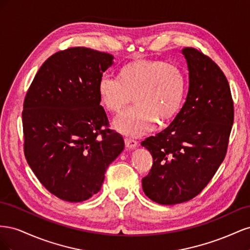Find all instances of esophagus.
Instances as JSON below:
<instances>
[{"label":"esophagus","mask_w":250,"mask_h":250,"mask_svg":"<svg viewBox=\"0 0 250 250\" xmlns=\"http://www.w3.org/2000/svg\"><path fill=\"white\" fill-rule=\"evenodd\" d=\"M125 146H126L128 149H134V148L138 147V142L134 141V140L126 138V139H125Z\"/></svg>","instance_id":"34e87169"}]
</instances>
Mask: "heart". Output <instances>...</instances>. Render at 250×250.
Masks as SVG:
<instances>
[{
	"label": "heart",
	"mask_w": 250,
	"mask_h": 250,
	"mask_svg": "<svg viewBox=\"0 0 250 250\" xmlns=\"http://www.w3.org/2000/svg\"><path fill=\"white\" fill-rule=\"evenodd\" d=\"M187 89L179 66L157 59H138L121 67L118 77L103 75L97 93L103 107L111 113L122 111L132 99L134 106L113 123L119 132L140 137L165 125L175 117Z\"/></svg>",
	"instance_id": "obj_1"
}]
</instances>
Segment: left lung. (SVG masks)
I'll list each match as a JSON object with an SVG mask.
<instances>
[{"label": "left lung", "mask_w": 250, "mask_h": 250, "mask_svg": "<svg viewBox=\"0 0 250 250\" xmlns=\"http://www.w3.org/2000/svg\"><path fill=\"white\" fill-rule=\"evenodd\" d=\"M188 70V90L173 122L142 142L153 165L142 179L146 196L171 206L191 200L222 164L233 123V103L225 75L194 48L181 50Z\"/></svg>", "instance_id": "1"}]
</instances>
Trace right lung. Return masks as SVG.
<instances>
[{
	"instance_id": "obj_1",
	"label": "right lung",
	"mask_w": 250,
	"mask_h": 250,
	"mask_svg": "<svg viewBox=\"0 0 250 250\" xmlns=\"http://www.w3.org/2000/svg\"><path fill=\"white\" fill-rule=\"evenodd\" d=\"M113 63L108 53L77 47L49 57L30 85L22 110L30 168L56 197L84 201L100 191L105 171L124 150L108 128L97 86Z\"/></svg>"
}]
</instances>
